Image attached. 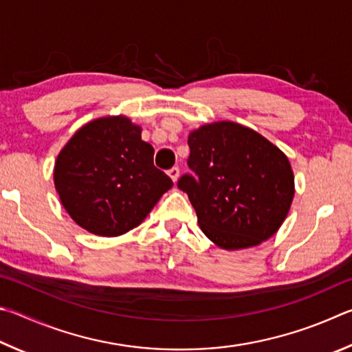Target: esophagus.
Returning <instances> with one entry per match:
<instances>
[{
	"instance_id": "esophagus-1",
	"label": "esophagus",
	"mask_w": 352,
	"mask_h": 352,
	"mask_svg": "<svg viewBox=\"0 0 352 352\" xmlns=\"http://www.w3.org/2000/svg\"><path fill=\"white\" fill-rule=\"evenodd\" d=\"M168 176L173 179V182L177 181V177H179V168L177 166H173L171 170H168Z\"/></svg>"
}]
</instances>
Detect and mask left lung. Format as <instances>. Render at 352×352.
<instances>
[{
    "label": "left lung",
    "mask_w": 352,
    "mask_h": 352,
    "mask_svg": "<svg viewBox=\"0 0 352 352\" xmlns=\"http://www.w3.org/2000/svg\"><path fill=\"white\" fill-rule=\"evenodd\" d=\"M187 164L177 187L188 195L204 235L238 250L274 236L294 199V171L278 146L235 122H214L188 134Z\"/></svg>",
    "instance_id": "1"
}]
</instances>
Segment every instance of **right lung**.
I'll use <instances>...</instances> for the list:
<instances>
[{
  "label": "right lung",
  "mask_w": 352,
  "mask_h": 352,
  "mask_svg": "<svg viewBox=\"0 0 352 352\" xmlns=\"http://www.w3.org/2000/svg\"><path fill=\"white\" fill-rule=\"evenodd\" d=\"M125 116L100 117L72 135L55 160L54 184L69 217L98 236L138 227L173 181L153 164L154 148Z\"/></svg>",
  "instance_id": "right-lung-1"
}]
</instances>
